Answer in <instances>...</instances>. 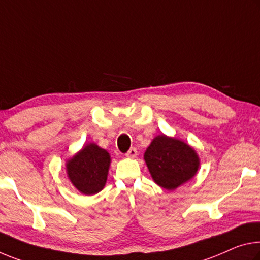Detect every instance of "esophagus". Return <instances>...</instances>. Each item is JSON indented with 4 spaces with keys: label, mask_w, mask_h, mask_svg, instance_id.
I'll list each match as a JSON object with an SVG mask.
<instances>
[{
    "label": "esophagus",
    "mask_w": 260,
    "mask_h": 260,
    "mask_svg": "<svg viewBox=\"0 0 260 260\" xmlns=\"http://www.w3.org/2000/svg\"><path fill=\"white\" fill-rule=\"evenodd\" d=\"M137 155H138L137 148H131V149L126 152V156L129 158H134Z\"/></svg>",
    "instance_id": "34e87169"
}]
</instances>
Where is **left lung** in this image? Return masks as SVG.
Wrapping results in <instances>:
<instances>
[{"label": "left lung", "mask_w": 260, "mask_h": 260, "mask_svg": "<svg viewBox=\"0 0 260 260\" xmlns=\"http://www.w3.org/2000/svg\"><path fill=\"white\" fill-rule=\"evenodd\" d=\"M145 160L154 182L169 191L193 178L200 166L191 146L164 134L152 140L145 152Z\"/></svg>", "instance_id": "8db88e82"}]
</instances>
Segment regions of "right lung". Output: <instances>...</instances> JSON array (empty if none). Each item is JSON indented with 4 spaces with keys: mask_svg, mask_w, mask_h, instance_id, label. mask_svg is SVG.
Wrapping results in <instances>:
<instances>
[{
    "mask_svg": "<svg viewBox=\"0 0 260 260\" xmlns=\"http://www.w3.org/2000/svg\"><path fill=\"white\" fill-rule=\"evenodd\" d=\"M111 163L110 154L96 143H88L66 163L68 178L78 191L92 196L104 188Z\"/></svg>",
    "mask_w": 260,
    "mask_h": 260,
    "instance_id": "1",
    "label": "right lung"
}]
</instances>
